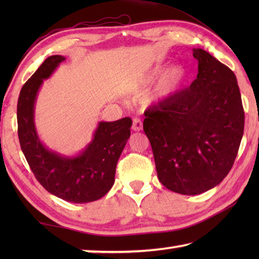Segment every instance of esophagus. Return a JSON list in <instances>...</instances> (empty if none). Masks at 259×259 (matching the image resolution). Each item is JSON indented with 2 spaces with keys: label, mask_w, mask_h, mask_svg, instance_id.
Here are the masks:
<instances>
[{
  "label": "esophagus",
  "mask_w": 259,
  "mask_h": 259,
  "mask_svg": "<svg viewBox=\"0 0 259 259\" xmlns=\"http://www.w3.org/2000/svg\"><path fill=\"white\" fill-rule=\"evenodd\" d=\"M143 129V122L138 117H135L133 121V130L134 131H140Z\"/></svg>",
  "instance_id": "1"
}]
</instances>
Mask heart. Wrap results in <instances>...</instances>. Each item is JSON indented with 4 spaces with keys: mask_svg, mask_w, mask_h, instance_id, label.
<instances>
[{
    "mask_svg": "<svg viewBox=\"0 0 259 259\" xmlns=\"http://www.w3.org/2000/svg\"><path fill=\"white\" fill-rule=\"evenodd\" d=\"M163 69L164 66L161 64H156L150 69H147L145 73L142 74L137 78V81L135 83V90L142 91L146 87L152 84L159 77ZM162 74V75H160L161 76L159 78V81H157L154 89H153L151 95L148 96L147 100L150 103L160 102V100H164L171 97L175 94H177L183 88L187 77L186 68L182 66V65L170 66Z\"/></svg>",
    "mask_w": 259,
    "mask_h": 259,
    "instance_id": "obj_1",
    "label": "heart"
}]
</instances>
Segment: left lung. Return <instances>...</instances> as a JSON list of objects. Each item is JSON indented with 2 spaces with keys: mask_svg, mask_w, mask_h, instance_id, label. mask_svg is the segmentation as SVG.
I'll list each match as a JSON object with an SVG mask.
<instances>
[{
  "mask_svg": "<svg viewBox=\"0 0 259 259\" xmlns=\"http://www.w3.org/2000/svg\"><path fill=\"white\" fill-rule=\"evenodd\" d=\"M198 75L187 89L147 108L150 139L162 185L184 195L211 190L230 172L243 136L244 112L234 73L193 49Z\"/></svg>",
  "mask_w": 259,
  "mask_h": 259,
  "instance_id": "obj_1",
  "label": "left lung"
}]
</instances>
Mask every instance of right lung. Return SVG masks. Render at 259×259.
<instances>
[{
    "instance_id": "1",
    "label": "right lung",
    "mask_w": 259,
    "mask_h": 259,
    "mask_svg": "<svg viewBox=\"0 0 259 259\" xmlns=\"http://www.w3.org/2000/svg\"><path fill=\"white\" fill-rule=\"evenodd\" d=\"M65 57L50 56L21 88L17 105L21 151L34 176L46 190L67 202L88 203L111 190L117 160L130 137V117L100 121L91 142L76 155L49 150L35 126V103L43 81L49 78Z\"/></svg>"
}]
</instances>
